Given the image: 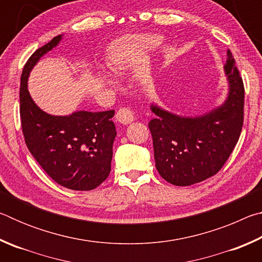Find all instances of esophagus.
Here are the masks:
<instances>
[{
  "mask_svg": "<svg viewBox=\"0 0 262 262\" xmlns=\"http://www.w3.org/2000/svg\"><path fill=\"white\" fill-rule=\"evenodd\" d=\"M115 119L120 123H129L134 120V113L129 107H121L115 114Z\"/></svg>",
  "mask_w": 262,
  "mask_h": 262,
  "instance_id": "obj_1",
  "label": "esophagus"
}]
</instances>
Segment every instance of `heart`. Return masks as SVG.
Listing matches in <instances>:
<instances>
[{
    "label": "heart",
    "mask_w": 262,
    "mask_h": 262,
    "mask_svg": "<svg viewBox=\"0 0 262 262\" xmlns=\"http://www.w3.org/2000/svg\"><path fill=\"white\" fill-rule=\"evenodd\" d=\"M159 42H161V38L159 37H148L142 39L141 42L137 43H139V46H154L157 45ZM130 57V52L121 50L120 48V50H117L112 55H111V63H112L115 70H125L128 68V66H129Z\"/></svg>",
    "instance_id": "b5f03b06"
}]
</instances>
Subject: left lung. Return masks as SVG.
<instances>
[{
	"mask_svg": "<svg viewBox=\"0 0 262 262\" xmlns=\"http://www.w3.org/2000/svg\"><path fill=\"white\" fill-rule=\"evenodd\" d=\"M230 91L225 103L199 118H183L157 106L150 120L158 173L176 186L198 184L215 176L233 151L244 122L243 78L232 53L224 66Z\"/></svg>",
	"mask_w": 262,
	"mask_h": 262,
	"instance_id": "8db88e82",
	"label": "left lung"
}]
</instances>
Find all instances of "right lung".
Returning a JSON list of instances; mask_svg holds the SVG:
<instances>
[{
    "label": "right lung",
    "instance_id": "obj_1",
    "mask_svg": "<svg viewBox=\"0 0 262 262\" xmlns=\"http://www.w3.org/2000/svg\"><path fill=\"white\" fill-rule=\"evenodd\" d=\"M61 38L57 35L38 48L24 66L19 90L21 130L29 151L55 183L74 190H91L111 172L117 135L112 121L114 111H79L68 117H55L39 108L28 90L31 69Z\"/></svg>",
    "mask_w": 262,
    "mask_h": 262
}]
</instances>
